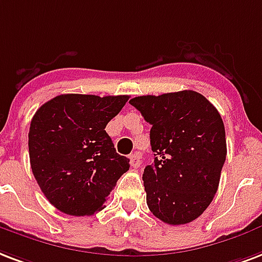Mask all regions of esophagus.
Wrapping results in <instances>:
<instances>
[{
  "label": "esophagus",
  "instance_id": "obj_1",
  "mask_svg": "<svg viewBox=\"0 0 262 262\" xmlns=\"http://www.w3.org/2000/svg\"><path fill=\"white\" fill-rule=\"evenodd\" d=\"M129 159H130L132 167H139L140 165H141V161H140L139 154H132V155H129Z\"/></svg>",
  "mask_w": 262,
  "mask_h": 262
}]
</instances>
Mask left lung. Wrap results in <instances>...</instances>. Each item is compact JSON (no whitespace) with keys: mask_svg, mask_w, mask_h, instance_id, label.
<instances>
[{"mask_svg":"<svg viewBox=\"0 0 262 262\" xmlns=\"http://www.w3.org/2000/svg\"><path fill=\"white\" fill-rule=\"evenodd\" d=\"M129 103L152 126L154 162L143 173L148 209L166 224H188L219 188L227 157L221 115L193 91L139 96Z\"/></svg>","mask_w":262,"mask_h":262,"instance_id":"1","label":"left lung"}]
</instances>
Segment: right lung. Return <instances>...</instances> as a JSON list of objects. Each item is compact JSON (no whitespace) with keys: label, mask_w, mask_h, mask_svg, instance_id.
I'll return each mask as SVG.
<instances>
[{"label":"right lung","mask_w":262,"mask_h":262,"mask_svg":"<svg viewBox=\"0 0 262 262\" xmlns=\"http://www.w3.org/2000/svg\"><path fill=\"white\" fill-rule=\"evenodd\" d=\"M129 96L60 95L37 110L29 132L31 170L49 202L70 215L105 207L129 159L117 154L107 123Z\"/></svg>","instance_id":"1"}]
</instances>
